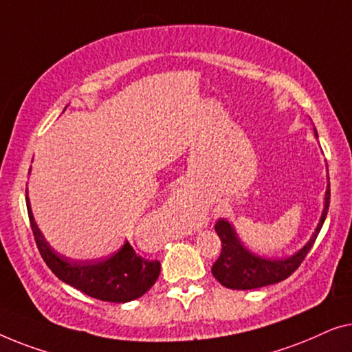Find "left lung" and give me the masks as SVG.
I'll return each instance as SVG.
<instances>
[{
  "label": "left lung",
  "mask_w": 352,
  "mask_h": 352,
  "mask_svg": "<svg viewBox=\"0 0 352 352\" xmlns=\"http://www.w3.org/2000/svg\"><path fill=\"white\" fill-rule=\"evenodd\" d=\"M330 206V186L325 192V207L324 214L320 217V221L316 232L311 237L308 244L301 249L298 254L287 260H265L260 256L252 255L241 245L239 239L236 237V232L232 226L225 219H220L215 223V231L221 241L220 256L212 266V274L221 285L232 290H250L258 289V287L277 284L284 280L290 274H294L298 266L303 263V260L308 255L311 247L314 245L316 237H318L320 228H322L327 212Z\"/></svg>",
  "instance_id": "8db88e82"
}]
</instances>
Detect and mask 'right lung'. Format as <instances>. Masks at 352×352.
Wrapping results in <instances>:
<instances>
[{
  "label": "right lung",
  "mask_w": 352,
  "mask_h": 352,
  "mask_svg": "<svg viewBox=\"0 0 352 352\" xmlns=\"http://www.w3.org/2000/svg\"><path fill=\"white\" fill-rule=\"evenodd\" d=\"M27 209L34 242L49 270L58 279L81 290L82 294L102 301L127 303L146 294L160 276V261L146 260L137 255L129 242H126L115 255L102 261H75L58 255L47 245L34 223L28 196Z\"/></svg>",
  "instance_id": "obj_1"
}]
</instances>
